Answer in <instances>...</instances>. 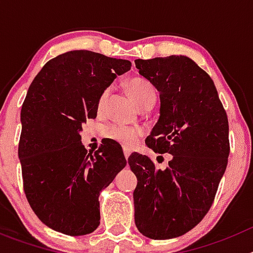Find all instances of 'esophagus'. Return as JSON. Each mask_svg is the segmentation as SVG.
<instances>
[{
  "label": "esophagus",
  "mask_w": 253,
  "mask_h": 253,
  "mask_svg": "<svg viewBox=\"0 0 253 253\" xmlns=\"http://www.w3.org/2000/svg\"><path fill=\"white\" fill-rule=\"evenodd\" d=\"M124 156H125V158H128L129 156H130V149L124 148Z\"/></svg>",
  "instance_id": "esophagus-1"
}]
</instances>
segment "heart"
<instances>
[{
  "instance_id": "1",
  "label": "heart",
  "mask_w": 253,
  "mask_h": 253,
  "mask_svg": "<svg viewBox=\"0 0 253 253\" xmlns=\"http://www.w3.org/2000/svg\"><path fill=\"white\" fill-rule=\"evenodd\" d=\"M128 88L134 102L140 109L147 106V105H154V102L157 100V91H156L153 84L144 78L134 77L129 80ZM109 96H110V87H106L100 93L99 100H97V109L100 111L106 105ZM105 134H106L107 138L120 143L124 147H131L139 139L142 131L138 128H131V126H125V125L120 124H111L105 128Z\"/></svg>"
}]
</instances>
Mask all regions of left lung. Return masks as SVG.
Instances as JSON below:
<instances>
[{
	"label": "left lung",
	"instance_id": "8db88e82",
	"mask_svg": "<svg viewBox=\"0 0 253 253\" xmlns=\"http://www.w3.org/2000/svg\"><path fill=\"white\" fill-rule=\"evenodd\" d=\"M135 67L160 92V119L146 144L172 158L161 169L147 156H129L138 180L134 219L143 236L169 240L191 231L213 204L227 169L229 125L213 80L189 57L135 59Z\"/></svg>",
	"mask_w": 253,
	"mask_h": 253
}]
</instances>
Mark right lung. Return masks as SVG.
Returning <instances> with one entry per match:
<instances>
[{
	"instance_id": "right-lung-1",
	"label": "right lung",
	"mask_w": 253,
	"mask_h": 253,
	"mask_svg": "<svg viewBox=\"0 0 253 253\" xmlns=\"http://www.w3.org/2000/svg\"><path fill=\"white\" fill-rule=\"evenodd\" d=\"M130 66L95 51L71 50L46 62L29 87L19 143L24 191L38 218L54 231L84 236L99 227L100 193L126 160L113 139L87 153L80 133L97 115L102 90Z\"/></svg>"
}]
</instances>
